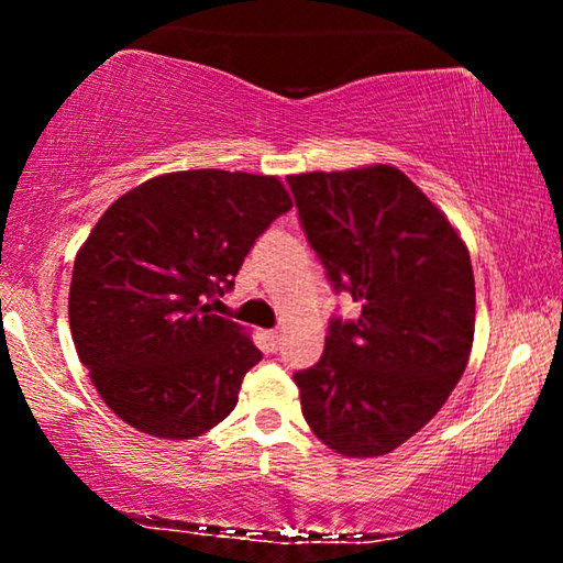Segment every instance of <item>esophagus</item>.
Returning <instances> with one entry per match:
<instances>
[{"label": "esophagus", "instance_id": "obj_1", "mask_svg": "<svg viewBox=\"0 0 563 563\" xmlns=\"http://www.w3.org/2000/svg\"><path fill=\"white\" fill-rule=\"evenodd\" d=\"M268 340H271L273 350H278V345H280V330H268Z\"/></svg>", "mask_w": 563, "mask_h": 563}]
</instances>
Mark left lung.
I'll return each mask as SVG.
<instances>
[{"instance_id":"left-lung-1","label":"left lung","mask_w":563,"mask_h":563,"mask_svg":"<svg viewBox=\"0 0 563 563\" xmlns=\"http://www.w3.org/2000/svg\"><path fill=\"white\" fill-rule=\"evenodd\" d=\"M288 186L332 288L360 305L357 320H330L322 357L292 375L302 417L338 454L383 456L440 412L464 373L470 251L395 166L312 170Z\"/></svg>"}]
</instances>
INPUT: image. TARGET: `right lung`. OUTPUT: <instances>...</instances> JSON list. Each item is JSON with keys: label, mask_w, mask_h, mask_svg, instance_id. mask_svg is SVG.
<instances>
[{"label": "right lung", "mask_w": 563, "mask_h": 563, "mask_svg": "<svg viewBox=\"0 0 563 563\" xmlns=\"http://www.w3.org/2000/svg\"><path fill=\"white\" fill-rule=\"evenodd\" d=\"M290 208L275 176L218 168L156 176L107 208L76 253L69 325L113 415L194 440L233 412L263 352L211 300Z\"/></svg>", "instance_id": "obj_1"}]
</instances>
